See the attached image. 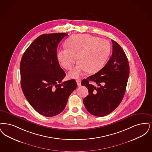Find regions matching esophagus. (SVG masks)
Wrapping results in <instances>:
<instances>
[{"mask_svg": "<svg viewBox=\"0 0 152 152\" xmlns=\"http://www.w3.org/2000/svg\"><path fill=\"white\" fill-rule=\"evenodd\" d=\"M77 85L80 86L81 85V80L80 79H77Z\"/></svg>", "mask_w": 152, "mask_h": 152, "instance_id": "1", "label": "esophagus"}]
</instances>
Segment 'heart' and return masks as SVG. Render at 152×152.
Segmentation results:
<instances>
[{
  "mask_svg": "<svg viewBox=\"0 0 152 152\" xmlns=\"http://www.w3.org/2000/svg\"><path fill=\"white\" fill-rule=\"evenodd\" d=\"M67 48L60 49L57 58L66 70H70L78 59L80 62L69 73L77 78L86 70L94 73L99 70L108 59L111 46L107 40L88 34H75L66 41Z\"/></svg>",
  "mask_w": 152,
  "mask_h": 152,
  "instance_id": "1",
  "label": "heart"
}]
</instances>
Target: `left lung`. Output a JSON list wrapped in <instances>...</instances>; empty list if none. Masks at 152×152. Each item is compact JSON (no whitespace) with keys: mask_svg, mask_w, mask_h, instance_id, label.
I'll list each match as a JSON object with an SVG mask.
<instances>
[{"mask_svg":"<svg viewBox=\"0 0 152 152\" xmlns=\"http://www.w3.org/2000/svg\"><path fill=\"white\" fill-rule=\"evenodd\" d=\"M112 56L106 65L81 83L89 93L83 99L85 107L88 112L98 117L110 114L119 106L126 92L129 75L126 53L116 41L112 40Z\"/></svg>","mask_w":152,"mask_h":152,"instance_id":"1","label":"left lung"}]
</instances>
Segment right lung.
<instances>
[{
	"label": "right lung",
	"instance_id": "obj_1",
	"mask_svg": "<svg viewBox=\"0 0 152 152\" xmlns=\"http://www.w3.org/2000/svg\"><path fill=\"white\" fill-rule=\"evenodd\" d=\"M67 34H44L26 49L20 62L21 86L26 100L41 115L52 117L62 112L77 87L59 66L57 49Z\"/></svg>",
	"mask_w": 152,
	"mask_h": 152
}]
</instances>
